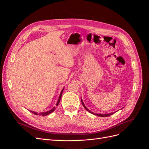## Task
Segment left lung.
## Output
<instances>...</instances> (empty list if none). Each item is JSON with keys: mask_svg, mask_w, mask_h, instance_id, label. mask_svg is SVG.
<instances>
[{"mask_svg": "<svg viewBox=\"0 0 149 149\" xmlns=\"http://www.w3.org/2000/svg\"><path fill=\"white\" fill-rule=\"evenodd\" d=\"M81 102H82V104H83V106H84V107L89 112H90V113H91V114H94V115H95V116H99V117H107V116H111V115H112V114H114L115 112H111V113H109V114H97V113H94V112H93L92 111H91L90 110H89L88 108L86 107V106L85 105H84V102H83V100H82V99H81Z\"/></svg>", "mask_w": 149, "mask_h": 149, "instance_id": "1", "label": "left lung"}]
</instances>
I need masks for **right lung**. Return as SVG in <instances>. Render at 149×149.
I'll use <instances>...</instances> for the list:
<instances>
[{
    "label": "right lung",
    "mask_w": 149,
    "mask_h": 149,
    "mask_svg": "<svg viewBox=\"0 0 149 149\" xmlns=\"http://www.w3.org/2000/svg\"><path fill=\"white\" fill-rule=\"evenodd\" d=\"M63 89L64 88H63V89L61 90V91L60 93V94L59 96V97H58V100L57 101V102L56 104V105L58 106V104H59L60 103V100H61V96H62V93H63ZM55 110V107H53L52 109L49 110L48 111H46V112H40V113H37V112H35V111H30V112H32V113H33L35 115H40V116H47V115H48L50 113H52V112H53Z\"/></svg>",
    "instance_id": "obj_1"
}]
</instances>
